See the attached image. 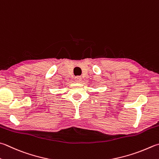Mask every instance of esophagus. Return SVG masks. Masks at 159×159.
<instances>
[{"instance_id":"1","label":"esophagus","mask_w":159,"mask_h":159,"mask_svg":"<svg viewBox=\"0 0 159 159\" xmlns=\"http://www.w3.org/2000/svg\"><path fill=\"white\" fill-rule=\"evenodd\" d=\"M75 80L76 82H80L81 80H82V77H81L80 76H77V77H75Z\"/></svg>"}]
</instances>
